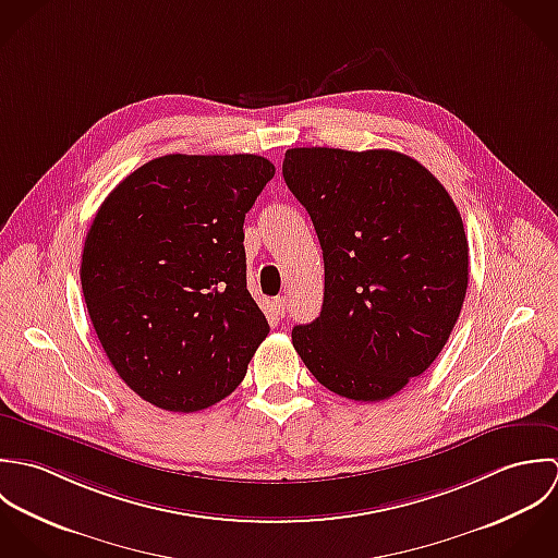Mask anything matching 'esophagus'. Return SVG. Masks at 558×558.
I'll use <instances>...</instances> for the list:
<instances>
[{
  "mask_svg": "<svg viewBox=\"0 0 558 558\" xmlns=\"http://www.w3.org/2000/svg\"><path fill=\"white\" fill-rule=\"evenodd\" d=\"M274 306H276V313H278L280 317L287 315V300H284V298H276V300H274Z\"/></svg>",
  "mask_w": 558,
  "mask_h": 558,
  "instance_id": "obj_1",
  "label": "esophagus"
}]
</instances>
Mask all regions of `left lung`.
<instances>
[{"label":"left lung","mask_w":558,"mask_h":558,"mask_svg":"<svg viewBox=\"0 0 558 558\" xmlns=\"http://www.w3.org/2000/svg\"><path fill=\"white\" fill-rule=\"evenodd\" d=\"M282 177L317 230L322 315L293 347L340 397L384 401L425 373L461 313L468 239L445 185L386 148H289Z\"/></svg>","instance_id":"left-lung-1"}]
</instances>
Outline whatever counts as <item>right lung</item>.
<instances>
[{"mask_svg": "<svg viewBox=\"0 0 558 558\" xmlns=\"http://www.w3.org/2000/svg\"><path fill=\"white\" fill-rule=\"evenodd\" d=\"M276 168L163 155L99 207L82 254L90 322L120 379L168 412L228 397L269 326L245 287L243 220Z\"/></svg>", "mask_w": 558, "mask_h": 558, "instance_id": "1", "label": "right lung"}]
</instances>
